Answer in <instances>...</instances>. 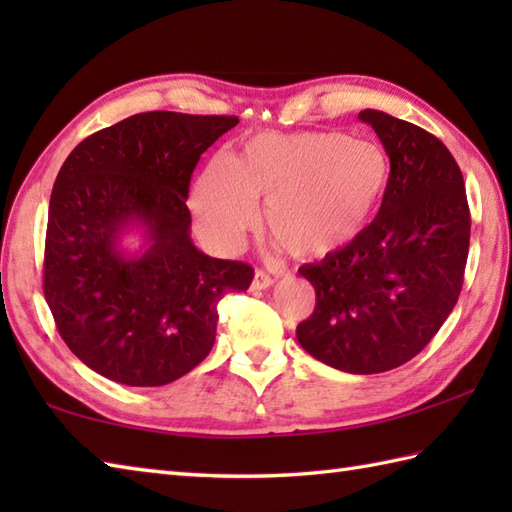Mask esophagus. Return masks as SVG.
<instances>
[{"label": "esophagus", "mask_w": 512, "mask_h": 512, "mask_svg": "<svg viewBox=\"0 0 512 512\" xmlns=\"http://www.w3.org/2000/svg\"><path fill=\"white\" fill-rule=\"evenodd\" d=\"M275 284V279L270 277L264 270H255V277H253V284H250V290H266Z\"/></svg>", "instance_id": "34e87169"}]
</instances>
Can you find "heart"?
<instances>
[{
    "mask_svg": "<svg viewBox=\"0 0 512 512\" xmlns=\"http://www.w3.org/2000/svg\"><path fill=\"white\" fill-rule=\"evenodd\" d=\"M391 165L383 149L336 132H262L233 158L213 156L191 209L213 244L231 248L257 220L288 253L321 259L354 246L383 206Z\"/></svg>",
    "mask_w": 512,
    "mask_h": 512,
    "instance_id": "obj_1",
    "label": "heart"
}]
</instances>
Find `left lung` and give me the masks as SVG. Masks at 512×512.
I'll return each instance as SVG.
<instances>
[{"label": "left lung", "instance_id": "8db88e82", "mask_svg": "<svg viewBox=\"0 0 512 512\" xmlns=\"http://www.w3.org/2000/svg\"><path fill=\"white\" fill-rule=\"evenodd\" d=\"M358 118L387 151L389 189L354 246L299 268L317 306L297 339L341 372L380 374L411 361L458 303L471 213L458 162L436 136L378 110Z\"/></svg>", "mask_w": 512, "mask_h": 512}]
</instances>
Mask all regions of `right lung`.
Wrapping results in <instances>:
<instances>
[{"label": "right lung", "mask_w": 512, "mask_h": 512, "mask_svg": "<svg viewBox=\"0 0 512 512\" xmlns=\"http://www.w3.org/2000/svg\"><path fill=\"white\" fill-rule=\"evenodd\" d=\"M235 116L145 112L88 136L54 180L43 295L74 356L129 387L189 374L215 343L217 301L253 268L191 242V173ZM140 232L136 251L122 239Z\"/></svg>", "instance_id": "1"}]
</instances>
